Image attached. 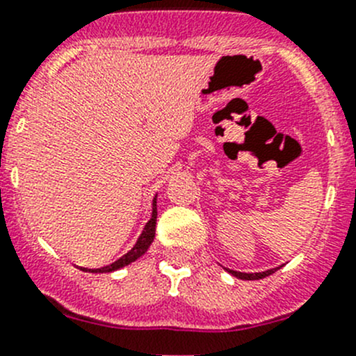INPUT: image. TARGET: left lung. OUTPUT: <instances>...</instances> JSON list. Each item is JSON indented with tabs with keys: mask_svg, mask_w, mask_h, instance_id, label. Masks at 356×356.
Returning <instances> with one entry per match:
<instances>
[{
	"mask_svg": "<svg viewBox=\"0 0 356 356\" xmlns=\"http://www.w3.org/2000/svg\"><path fill=\"white\" fill-rule=\"evenodd\" d=\"M277 268H279V267L270 268V270H265V272H254V274H246V272L231 270V268H225V270H227L231 275H234V277L243 279V281H258V279H264V277H267V275L274 274V272L277 270Z\"/></svg>",
	"mask_w": 356,
	"mask_h": 356,
	"instance_id": "left-lung-1",
	"label": "left lung"
}]
</instances>
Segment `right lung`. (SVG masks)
I'll list each match as a JSON object with an SVG mask.
<instances>
[{
    "label": "right lung",
    "mask_w": 356,
    "mask_h": 356,
    "mask_svg": "<svg viewBox=\"0 0 356 356\" xmlns=\"http://www.w3.org/2000/svg\"><path fill=\"white\" fill-rule=\"evenodd\" d=\"M156 196L153 198V203H152V218H149L148 222H146L145 229H143L141 236L138 238V241H136V245L131 248V250L127 251L125 254H122L118 260H115L113 264L106 265V267H102V268H82L81 270L84 272H92V274H106V272H113V270H118V268L125 267V265L132 264V261L138 260L139 257H143V254L148 251V248L152 246L153 239H155V231H156Z\"/></svg>",
    "instance_id": "1"
}]
</instances>
